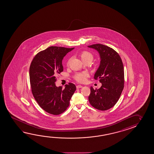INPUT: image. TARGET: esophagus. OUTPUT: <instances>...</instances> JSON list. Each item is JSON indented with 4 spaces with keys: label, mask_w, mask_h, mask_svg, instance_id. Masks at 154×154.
I'll return each instance as SVG.
<instances>
[{
    "label": "esophagus",
    "mask_w": 154,
    "mask_h": 154,
    "mask_svg": "<svg viewBox=\"0 0 154 154\" xmlns=\"http://www.w3.org/2000/svg\"><path fill=\"white\" fill-rule=\"evenodd\" d=\"M82 85H77L76 86V88H82Z\"/></svg>",
    "instance_id": "34e87169"
}]
</instances>
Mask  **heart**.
<instances>
[{
    "instance_id": "obj_1",
    "label": "heart",
    "mask_w": 154,
    "mask_h": 154,
    "mask_svg": "<svg viewBox=\"0 0 154 154\" xmlns=\"http://www.w3.org/2000/svg\"><path fill=\"white\" fill-rule=\"evenodd\" d=\"M79 57L81 58V60L85 63L86 62L91 63V61L94 59V56L91 53L88 51H83L80 53ZM69 63V60L68 59L67 62V65H68ZM88 76V74L86 72H82V73H77L74 76V79L78 81L79 82H83L86 80V78Z\"/></svg>"
}]
</instances>
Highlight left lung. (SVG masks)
Returning <instances> with one entry per match:
<instances>
[{"mask_svg": "<svg viewBox=\"0 0 154 154\" xmlns=\"http://www.w3.org/2000/svg\"><path fill=\"white\" fill-rule=\"evenodd\" d=\"M99 53L101 61L94 75L99 79L102 86L99 89L91 87L89 102L93 107L100 110H106L117 103L124 88L125 74L122 61L115 50L104 45L88 46Z\"/></svg>", "mask_w": 154, "mask_h": 154, "instance_id": "1", "label": "left lung"}]
</instances>
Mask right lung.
Segmentation results:
<instances>
[{"label":"right lung","instance_id":"right-lung-1","mask_svg":"<svg viewBox=\"0 0 154 154\" xmlns=\"http://www.w3.org/2000/svg\"><path fill=\"white\" fill-rule=\"evenodd\" d=\"M74 48L51 46L35 55L29 67L32 94L45 112L57 115L67 109L76 86L69 83L65 88L55 85L57 76L63 70L62 60Z\"/></svg>","mask_w":154,"mask_h":154}]
</instances>
